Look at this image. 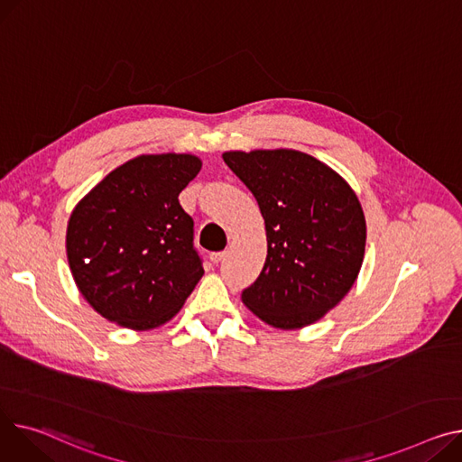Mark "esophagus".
Segmentation results:
<instances>
[{
    "instance_id": "obj_1",
    "label": "esophagus",
    "mask_w": 462,
    "mask_h": 462,
    "mask_svg": "<svg viewBox=\"0 0 462 462\" xmlns=\"http://www.w3.org/2000/svg\"><path fill=\"white\" fill-rule=\"evenodd\" d=\"M225 256H226V251H221V253H211V254H209V260H211L213 263H219V262H223V260H225Z\"/></svg>"
}]
</instances>
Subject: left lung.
I'll use <instances>...</instances> for the list:
<instances>
[{"mask_svg":"<svg viewBox=\"0 0 462 462\" xmlns=\"http://www.w3.org/2000/svg\"><path fill=\"white\" fill-rule=\"evenodd\" d=\"M265 221L267 258L241 293L276 328L321 319L353 288L364 260L365 219L349 183L299 150L225 152Z\"/></svg>","mask_w":462,"mask_h":462,"instance_id":"8db88e82","label":"left lung"}]
</instances>
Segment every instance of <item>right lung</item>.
<instances>
[{
  "instance_id": "obj_1",
  "label": "right lung",
  "mask_w": 462,
  "mask_h": 462,
  "mask_svg": "<svg viewBox=\"0 0 462 462\" xmlns=\"http://www.w3.org/2000/svg\"><path fill=\"white\" fill-rule=\"evenodd\" d=\"M191 153H146L111 171L74 208L67 256L78 290L134 330L172 319L202 279L193 219L178 195L199 174Z\"/></svg>"
}]
</instances>
